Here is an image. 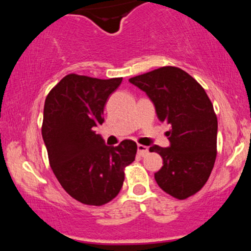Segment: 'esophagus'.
<instances>
[{
    "label": "esophagus",
    "instance_id": "obj_1",
    "mask_svg": "<svg viewBox=\"0 0 251 251\" xmlns=\"http://www.w3.org/2000/svg\"><path fill=\"white\" fill-rule=\"evenodd\" d=\"M137 149H138V154H139L140 157H145V155H148L149 148H146L145 145H140V144H138Z\"/></svg>",
    "mask_w": 251,
    "mask_h": 251
}]
</instances>
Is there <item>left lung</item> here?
Segmentation results:
<instances>
[{"mask_svg": "<svg viewBox=\"0 0 251 251\" xmlns=\"http://www.w3.org/2000/svg\"><path fill=\"white\" fill-rule=\"evenodd\" d=\"M128 81L148 94L158 119L171 127L170 148H150L163 158L155 181L177 200L195 195L208 181L217 154V117L208 94L190 74L174 66Z\"/></svg>", "mask_w": 251, "mask_h": 251, "instance_id": "8db88e82", "label": "left lung"}]
</instances>
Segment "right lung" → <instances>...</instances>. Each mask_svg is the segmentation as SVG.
Here are the masks:
<instances>
[{"label": "right lung", "instance_id": "right-lung-1", "mask_svg": "<svg viewBox=\"0 0 251 251\" xmlns=\"http://www.w3.org/2000/svg\"><path fill=\"white\" fill-rule=\"evenodd\" d=\"M123 77L102 80L68 74L48 93L42 138L54 175L71 197L100 206L117 197L124 170L134 160L137 144L107 146L94 127L103 123V107Z\"/></svg>", "mask_w": 251, "mask_h": 251}]
</instances>
